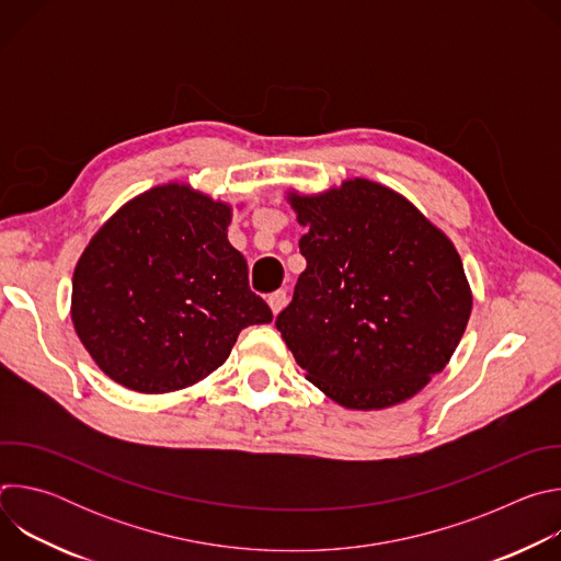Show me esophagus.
I'll list each match as a JSON object with an SVG mask.
<instances>
[{
    "label": "esophagus",
    "instance_id": "1",
    "mask_svg": "<svg viewBox=\"0 0 561 561\" xmlns=\"http://www.w3.org/2000/svg\"><path fill=\"white\" fill-rule=\"evenodd\" d=\"M286 290H275L271 297H268V306H271V310H273V314H279L282 310H284V306H286Z\"/></svg>",
    "mask_w": 561,
    "mask_h": 561
}]
</instances>
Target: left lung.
I'll return each mask as SVG.
<instances>
[{"label":"left lung","instance_id":"left-lung-1","mask_svg":"<svg viewBox=\"0 0 561 561\" xmlns=\"http://www.w3.org/2000/svg\"><path fill=\"white\" fill-rule=\"evenodd\" d=\"M286 202L306 228V271L275 327L306 379L351 411L415 397L450 362L472 310L455 244L364 178Z\"/></svg>","mask_w":561,"mask_h":561}]
</instances>
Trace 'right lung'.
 I'll return each mask as SVG.
<instances>
[{
  "label": "right lung",
  "mask_w": 561,
  "mask_h": 561,
  "mask_svg": "<svg viewBox=\"0 0 561 561\" xmlns=\"http://www.w3.org/2000/svg\"><path fill=\"white\" fill-rule=\"evenodd\" d=\"M230 219L228 202L169 182L91 237L72 273L70 319L104 375L146 394L182 390L217 370L247 327L273 322L228 242Z\"/></svg>",
  "instance_id": "1"
}]
</instances>
